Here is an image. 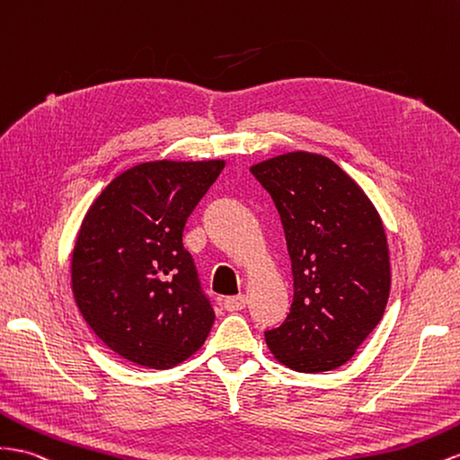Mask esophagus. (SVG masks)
<instances>
[{
  "label": "esophagus",
  "mask_w": 460,
  "mask_h": 460,
  "mask_svg": "<svg viewBox=\"0 0 460 460\" xmlns=\"http://www.w3.org/2000/svg\"><path fill=\"white\" fill-rule=\"evenodd\" d=\"M245 296L238 294V296H228L225 297V309L226 312H240V309L245 307Z\"/></svg>",
  "instance_id": "esophagus-1"
}]
</instances>
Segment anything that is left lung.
<instances>
[{"instance_id": "obj_1", "label": "left lung", "mask_w": 460, "mask_h": 460, "mask_svg": "<svg viewBox=\"0 0 460 460\" xmlns=\"http://www.w3.org/2000/svg\"><path fill=\"white\" fill-rule=\"evenodd\" d=\"M275 201L292 261L294 302L265 341L302 374L346 364L385 314L387 235L362 188L327 156L296 151L252 166Z\"/></svg>"}]
</instances>
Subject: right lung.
<instances>
[{
	"label": "right lung",
	"mask_w": 460,
	"mask_h": 460,
	"mask_svg": "<svg viewBox=\"0 0 460 460\" xmlns=\"http://www.w3.org/2000/svg\"><path fill=\"white\" fill-rule=\"evenodd\" d=\"M222 160H156L111 180L84 215L71 257L81 315L110 350L168 369L201 349L215 323L183 228Z\"/></svg>",
	"instance_id": "right-lung-1"
}]
</instances>
